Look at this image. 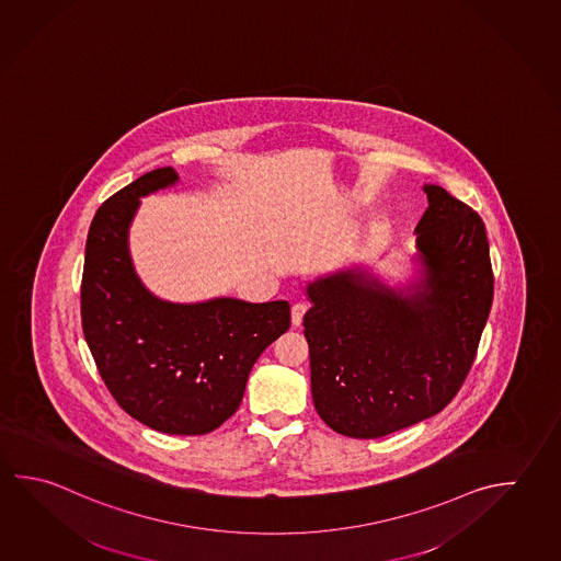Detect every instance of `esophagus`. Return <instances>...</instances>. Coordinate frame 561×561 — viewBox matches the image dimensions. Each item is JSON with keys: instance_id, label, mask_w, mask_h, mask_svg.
Wrapping results in <instances>:
<instances>
[{"instance_id": "1", "label": "esophagus", "mask_w": 561, "mask_h": 561, "mask_svg": "<svg viewBox=\"0 0 561 561\" xmlns=\"http://www.w3.org/2000/svg\"><path fill=\"white\" fill-rule=\"evenodd\" d=\"M307 309H309V305L304 304V301H297L291 307V323L294 327H299L301 321H304V314L307 313Z\"/></svg>"}]
</instances>
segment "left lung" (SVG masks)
<instances>
[{"label":"left lung","instance_id":"obj_1","mask_svg":"<svg viewBox=\"0 0 561 561\" xmlns=\"http://www.w3.org/2000/svg\"><path fill=\"white\" fill-rule=\"evenodd\" d=\"M423 191L420 291L402 297L353 270L307 287L314 410L346 437H383L442 412L461 390L491 313L482 218L443 187Z\"/></svg>","mask_w":561,"mask_h":561}]
</instances>
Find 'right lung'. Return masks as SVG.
I'll return each instance as SVG.
<instances>
[{
  "label": "right lung",
  "mask_w": 561,
  "mask_h": 561,
  "mask_svg": "<svg viewBox=\"0 0 561 561\" xmlns=\"http://www.w3.org/2000/svg\"><path fill=\"white\" fill-rule=\"evenodd\" d=\"M178 181L156 169L102 203L90 225L80 284L82 331L112 398L171 435L213 432L237 412L248 374L291 324L289 304L159 301L139 284L128 227L139 197Z\"/></svg>",
  "instance_id": "add662e5"
}]
</instances>
